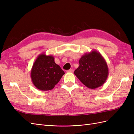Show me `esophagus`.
I'll list each match as a JSON object with an SVG mask.
<instances>
[{
  "label": "esophagus",
  "mask_w": 134,
  "mask_h": 134,
  "mask_svg": "<svg viewBox=\"0 0 134 134\" xmlns=\"http://www.w3.org/2000/svg\"><path fill=\"white\" fill-rule=\"evenodd\" d=\"M72 71H73V70H72V69H69V70H68L66 71L67 72H72Z\"/></svg>",
  "instance_id": "1"
}]
</instances>
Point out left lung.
I'll return each instance as SVG.
<instances>
[{"instance_id":"obj_1","label":"left lung","mask_w":134,"mask_h":134,"mask_svg":"<svg viewBox=\"0 0 134 134\" xmlns=\"http://www.w3.org/2000/svg\"><path fill=\"white\" fill-rule=\"evenodd\" d=\"M108 74L106 60L99 52L94 50L81 57L79 66L74 71V74L80 82L90 89L102 86Z\"/></svg>"}]
</instances>
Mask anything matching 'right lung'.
Returning <instances> with one entry per match:
<instances>
[{
    "mask_svg": "<svg viewBox=\"0 0 134 134\" xmlns=\"http://www.w3.org/2000/svg\"><path fill=\"white\" fill-rule=\"evenodd\" d=\"M64 71L55 63L52 55L40 54L32 66L31 78L34 86L41 91H50L57 84Z\"/></svg>",
    "mask_w": 134,
    "mask_h": 134,
    "instance_id": "1",
    "label": "right lung"
}]
</instances>
